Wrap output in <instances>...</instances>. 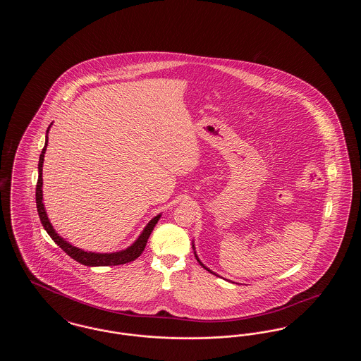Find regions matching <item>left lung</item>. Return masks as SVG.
Returning a JSON list of instances; mask_svg holds the SVG:
<instances>
[{
    "label": "left lung",
    "instance_id": "1",
    "mask_svg": "<svg viewBox=\"0 0 361 361\" xmlns=\"http://www.w3.org/2000/svg\"><path fill=\"white\" fill-rule=\"evenodd\" d=\"M195 257H196V259H197V261H199V258H197V256H196V255H195ZM199 262H200V261H199ZM200 265H202V267H203V268H204V269H207V271H209V269H208V268H207V267H204V265H203V264H202V262H200ZM209 272H211V271H209ZM211 274H214V272H211Z\"/></svg>",
    "mask_w": 361,
    "mask_h": 361
}]
</instances>
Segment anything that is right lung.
<instances>
[{"label":"right lung","mask_w":361,"mask_h":361,"mask_svg":"<svg viewBox=\"0 0 361 361\" xmlns=\"http://www.w3.org/2000/svg\"><path fill=\"white\" fill-rule=\"evenodd\" d=\"M50 128V127H49ZM49 133V130H47ZM46 147H47V137H46V143H44V147L42 150V154L39 157V165H37V169H39V177H37V183H36V208H37V214H39V218H40V222L43 224L44 230L49 233V235L51 237L52 240L68 255L73 259H75L77 262L86 265V267H115V265H121V264H127V262H131L134 261L135 258L139 257L145 247H146V243L147 240L154 228L155 224L159 221L161 215H157L154 219H152L149 224L145 227L143 233L139 235L137 238L128 249L126 250H121V252H116V253H92V252H85L82 249H78L75 246H73L69 242L63 240L62 237H59L54 227H52L49 218H47V214H46V209H44V204H43V195H42V185H43V178H42V168H43V159H44V153H46Z\"/></svg>","instance_id":"1"}]
</instances>
